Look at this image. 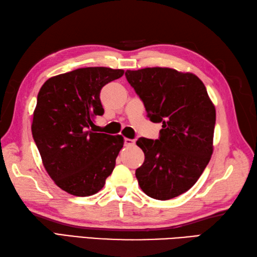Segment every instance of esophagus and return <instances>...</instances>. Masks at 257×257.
<instances>
[{
    "mask_svg": "<svg viewBox=\"0 0 257 257\" xmlns=\"http://www.w3.org/2000/svg\"><path fill=\"white\" fill-rule=\"evenodd\" d=\"M136 141L134 139H129V138H125L124 139V146L127 147H133L135 145Z\"/></svg>",
    "mask_w": 257,
    "mask_h": 257,
    "instance_id": "1",
    "label": "esophagus"
}]
</instances>
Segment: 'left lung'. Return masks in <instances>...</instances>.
<instances>
[{
	"mask_svg": "<svg viewBox=\"0 0 257 257\" xmlns=\"http://www.w3.org/2000/svg\"><path fill=\"white\" fill-rule=\"evenodd\" d=\"M151 121L162 122L158 140L141 137L145 161L136 170L144 192L156 200L181 195L198 181L213 154L215 107L192 73L169 67L125 72Z\"/></svg>",
	"mask_w": 257,
	"mask_h": 257,
	"instance_id": "1",
	"label": "left lung"
}]
</instances>
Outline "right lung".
Here are the masks:
<instances>
[{
    "instance_id": "obj_1",
    "label": "right lung",
    "mask_w": 257,
    "mask_h": 257,
    "mask_svg": "<svg viewBox=\"0 0 257 257\" xmlns=\"http://www.w3.org/2000/svg\"><path fill=\"white\" fill-rule=\"evenodd\" d=\"M123 73L109 67L78 68L53 76L41 87L33 138L48 176L65 192L97 193L116 166L123 137L95 133L92 127L96 116L103 114L101 88Z\"/></svg>"
}]
</instances>
